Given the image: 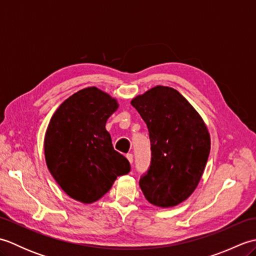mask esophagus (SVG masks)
<instances>
[{
	"label": "esophagus",
	"mask_w": 256,
	"mask_h": 256,
	"mask_svg": "<svg viewBox=\"0 0 256 256\" xmlns=\"http://www.w3.org/2000/svg\"><path fill=\"white\" fill-rule=\"evenodd\" d=\"M126 158H128V162L132 164V162H133V155H132V154H128V155H126Z\"/></svg>",
	"instance_id": "34e87169"
}]
</instances>
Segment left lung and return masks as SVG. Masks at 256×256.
<instances>
[{"label":"left lung","instance_id":"left-lung-1","mask_svg":"<svg viewBox=\"0 0 256 256\" xmlns=\"http://www.w3.org/2000/svg\"><path fill=\"white\" fill-rule=\"evenodd\" d=\"M148 125L152 162L140 179L150 204L170 208L186 200L202 176L210 153L208 128L184 96L156 86L132 99Z\"/></svg>","mask_w":256,"mask_h":256}]
</instances>
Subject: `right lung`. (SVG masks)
Instances as JSON below:
<instances>
[{
  "label": "right lung",
  "mask_w": 256,
  "mask_h": 256,
  "mask_svg": "<svg viewBox=\"0 0 256 256\" xmlns=\"http://www.w3.org/2000/svg\"><path fill=\"white\" fill-rule=\"evenodd\" d=\"M118 103L96 86H88L64 100L48 124L45 160L52 176L70 198L92 204L111 189L131 165L114 150L106 130Z\"/></svg>",
  "instance_id": "obj_1"
}]
</instances>
